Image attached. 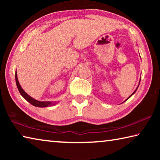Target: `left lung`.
Here are the masks:
<instances>
[{
    "label": "left lung",
    "mask_w": 160,
    "mask_h": 160,
    "mask_svg": "<svg viewBox=\"0 0 160 160\" xmlns=\"http://www.w3.org/2000/svg\"><path fill=\"white\" fill-rule=\"evenodd\" d=\"M140 76H141V75H140ZM140 79H141V78H140ZM140 82H139V85H140ZM139 85H138V86H139ZM138 87H137V88H136V90H135V91H134V92H132V94H131V96H129V97H128V98H127V99H126V100H125V101H124V102H126V100H128V99H129V98H130V97H131V96H132V94H135V92H136V90H138Z\"/></svg>",
    "instance_id": "1"
}]
</instances>
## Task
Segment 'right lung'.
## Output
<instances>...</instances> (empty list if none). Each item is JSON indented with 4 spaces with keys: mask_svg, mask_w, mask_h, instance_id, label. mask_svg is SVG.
<instances>
[{
    "mask_svg": "<svg viewBox=\"0 0 160 160\" xmlns=\"http://www.w3.org/2000/svg\"><path fill=\"white\" fill-rule=\"evenodd\" d=\"M15 81H16V85H17L18 89L19 92H20L21 95L29 103H30L31 104L33 105V106L37 107H48L53 106V105H55L58 103V102H41L32 98V97H30L29 94H27L25 92V90L22 88L21 85H20V83H19L17 72H15Z\"/></svg>",
    "mask_w": 160,
    "mask_h": 160,
    "instance_id": "right-lung-1",
    "label": "right lung"
}]
</instances>
